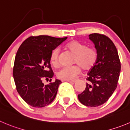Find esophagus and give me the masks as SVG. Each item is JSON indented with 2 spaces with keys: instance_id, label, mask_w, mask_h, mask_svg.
<instances>
[{
  "instance_id": "obj_1",
  "label": "esophagus",
  "mask_w": 130,
  "mask_h": 130,
  "mask_svg": "<svg viewBox=\"0 0 130 130\" xmlns=\"http://www.w3.org/2000/svg\"><path fill=\"white\" fill-rule=\"evenodd\" d=\"M67 82H70V83H76L77 82V79H74V80H67Z\"/></svg>"
}]
</instances>
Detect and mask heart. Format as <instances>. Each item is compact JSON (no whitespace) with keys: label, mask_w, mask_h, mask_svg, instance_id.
<instances>
[{"label":"heart","mask_w":130,"mask_h":130,"mask_svg":"<svg viewBox=\"0 0 130 130\" xmlns=\"http://www.w3.org/2000/svg\"><path fill=\"white\" fill-rule=\"evenodd\" d=\"M65 48L71 52L74 57L72 67H64L57 72V77L62 80H71L78 76L82 71H89L95 65L98 59V53L92 47L77 40H72L65 45ZM59 51L58 48L53 49L49 57L51 64L54 67L59 65Z\"/></svg>","instance_id":"1"}]
</instances>
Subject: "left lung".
<instances>
[{"label":"left lung","mask_w":130,"mask_h":130,"mask_svg":"<svg viewBox=\"0 0 130 130\" xmlns=\"http://www.w3.org/2000/svg\"><path fill=\"white\" fill-rule=\"evenodd\" d=\"M89 38L95 44L98 59L88 72L85 89L77 98L83 105L95 107L106 103L117 88L121 61L116 45L107 36L92 33Z\"/></svg>","instance_id":"obj_1"}]
</instances>
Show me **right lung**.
I'll return each instance as SVG.
<instances>
[{
	"label": "right lung",
	"instance_id": "add662e5",
	"mask_svg": "<svg viewBox=\"0 0 130 130\" xmlns=\"http://www.w3.org/2000/svg\"><path fill=\"white\" fill-rule=\"evenodd\" d=\"M67 38L47 35L31 36L18 49L13 66V78L17 92L30 106L44 107L55 99L61 82L56 79L52 82L54 72L49 57L52 51ZM43 78H50V84H43Z\"/></svg>",
	"mask_w": 130,
	"mask_h": 130
}]
</instances>
